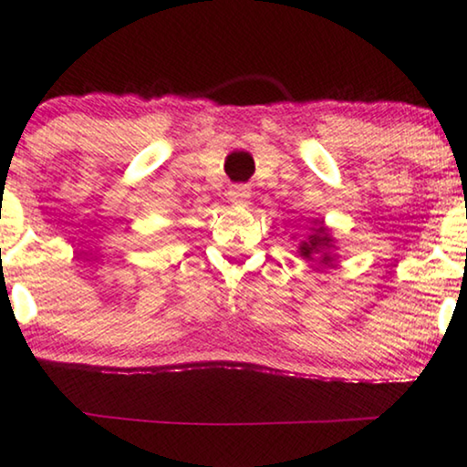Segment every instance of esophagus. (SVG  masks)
I'll return each mask as SVG.
<instances>
[{"label":"esophagus","mask_w":467,"mask_h":467,"mask_svg":"<svg viewBox=\"0 0 467 467\" xmlns=\"http://www.w3.org/2000/svg\"><path fill=\"white\" fill-rule=\"evenodd\" d=\"M230 202L234 204H245L247 198H250V187L247 185H233L228 192Z\"/></svg>","instance_id":"34e87169"}]
</instances>
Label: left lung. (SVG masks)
Wrapping results in <instances>:
<instances>
[{"instance_id": "obj_1", "label": "left lung", "mask_w": 467, "mask_h": 467, "mask_svg": "<svg viewBox=\"0 0 467 467\" xmlns=\"http://www.w3.org/2000/svg\"><path fill=\"white\" fill-rule=\"evenodd\" d=\"M334 237L332 230L326 226L323 220H312L310 222V230L306 234L304 241H299V256L306 258L310 263H318V265H332L334 263Z\"/></svg>"}]
</instances>
